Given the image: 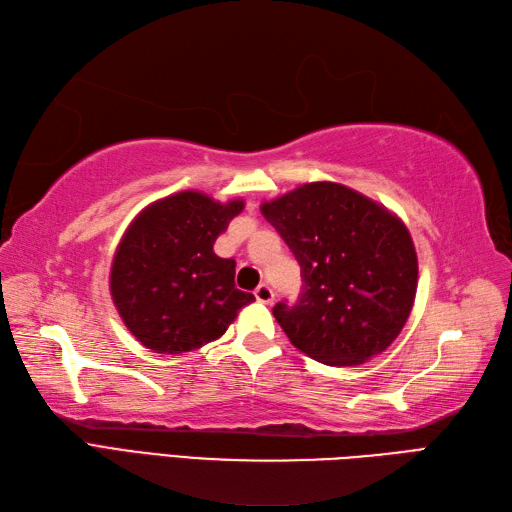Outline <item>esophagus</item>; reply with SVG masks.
<instances>
[{
  "label": "esophagus",
  "instance_id": "34e87169",
  "mask_svg": "<svg viewBox=\"0 0 512 512\" xmlns=\"http://www.w3.org/2000/svg\"><path fill=\"white\" fill-rule=\"evenodd\" d=\"M254 295H256L258 302L269 304L271 300H274V289H271L267 282H260V285L256 287V291H254Z\"/></svg>",
  "mask_w": 512,
  "mask_h": 512
}]
</instances>
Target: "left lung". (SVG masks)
<instances>
[{"label": "left lung", "mask_w": 512, "mask_h": 512, "mask_svg": "<svg viewBox=\"0 0 512 512\" xmlns=\"http://www.w3.org/2000/svg\"><path fill=\"white\" fill-rule=\"evenodd\" d=\"M302 274L295 304L274 317L289 342L326 366H359L388 348L410 317L418 258L405 223L335 181H313L260 206Z\"/></svg>", "instance_id": "8db88e82"}]
</instances>
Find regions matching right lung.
Masks as SVG:
<instances>
[{"label":"right lung","instance_id":"1","mask_svg":"<svg viewBox=\"0 0 512 512\" xmlns=\"http://www.w3.org/2000/svg\"><path fill=\"white\" fill-rule=\"evenodd\" d=\"M245 208L184 190L151 203L124 232L111 265V298L135 339L160 355H181L219 339L254 302L236 289L234 258L214 241Z\"/></svg>","mask_w":512,"mask_h":512}]
</instances>
